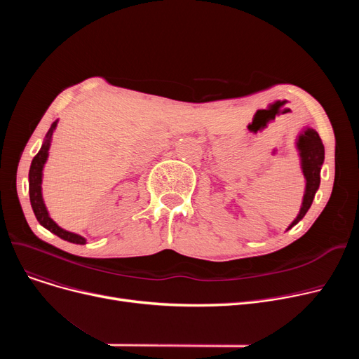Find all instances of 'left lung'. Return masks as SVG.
<instances>
[{"instance_id": "left-lung-1", "label": "left lung", "mask_w": 359, "mask_h": 359, "mask_svg": "<svg viewBox=\"0 0 359 359\" xmlns=\"http://www.w3.org/2000/svg\"><path fill=\"white\" fill-rule=\"evenodd\" d=\"M297 148L301 160V170H303V175L306 177V191L303 196V205H301L299 208V214L291 222L288 230L303 219L307 211L310 210L314 195L320 186V170H322L325 161V145L313 128H306L298 135Z\"/></svg>"}]
</instances>
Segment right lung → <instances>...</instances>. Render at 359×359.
Returning a JSON list of instances; mask_svg holds the SVG:
<instances>
[{
  "label": "right lung",
  "mask_w": 359,
  "mask_h": 359,
  "mask_svg": "<svg viewBox=\"0 0 359 359\" xmlns=\"http://www.w3.org/2000/svg\"><path fill=\"white\" fill-rule=\"evenodd\" d=\"M56 123H58V121H55L52 123V126L49 128L48 134L45 137V141L39 149V153H37L34 156V158L32 160V165H30V170H29V195H30V203H32V208H33V212L37 218V221L41 222V225H43V227L46 230H49L50 233L56 234L58 237H61L62 240H67L69 243H74V244H86V238L75 234V233H69L64 229H61L58 224H56L50 217H49V212L46 210L45 206V202H43V196H42V176H43V167H45V163L48 160V156H49V147H50V140H52V134L53 130L56 128Z\"/></svg>",
  "instance_id": "obj_1"
}]
</instances>
